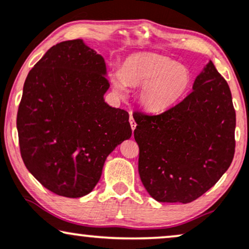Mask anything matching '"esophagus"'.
<instances>
[{"label":"esophagus","mask_w":249,"mask_h":249,"mask_svg":"<svg viewBox=\"0 0 249 249\" xmlns=\"http://www.w3.org/2000/svg\"><path fill=\"white\" fill-rule=\"evenodd\" d=\"M130 124H131V128L132 130H135V127H137V123H135L133 116H132V114L130 115Z\"/></svg>","instance_id":"34e87169"}]
</instances>
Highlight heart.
<instances>
[{"label": "heart", "mask_w": 249, "mask_h": 249, "mask_svg": "<svg viewBox=\"0 0 249 249\" xmlns=\"http://www.w3.org/2000/svg\"><path fill=\"white\" fill-rule=\"evenodd\" d=\"M127 84L142 86L139 101L145 110L163 112L181 101L192 84L190 69L174 59L155 53H137L128 57L121 71L112 74L117 94H126Z\"/></svg>", "instance_id": "1"}]
</instances>
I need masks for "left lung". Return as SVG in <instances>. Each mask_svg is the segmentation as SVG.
Instances as JSON below:
<instances>
[{
	"mask_svg": "<svg viewBox=\"0 0 249 249\" xmlns=\"http://www.w3.org/2000/svg\"><path fill=\"white\" fill-rule=\"evenodd\" d=\"M139 174L160 203L187 204L213 187L233 159L236 111L228 83L212 61L192 92L159 115L133 114Z\"/></svg>",
	"mask_w": 249,
	"mask_h": 249,
	"instance_id": "obj_1",
	"label": "left lung"
}]
</instances>
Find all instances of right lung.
Returning a JSON list of instances; mask_svg holds the SVG:
<instances>
[{
    "mask_svg": "<svg viewBox=\"0 0 249 249\" xmlns=\"http://www.w3.org/2000/svg\"><path fill=\"white\" fill-rule=\"evenodd\" d=\"M106 75L102 55L72 39L48 50L25 81L17 115L21 158L59 196L90 194L108 155L132 135L128 112L105 102Z\"/></svg>",
    "mask_w": 249,
    "mask_h": 249,
    "instance_id": "add662e5",
    "label": "right lung"
}]
</instances>
